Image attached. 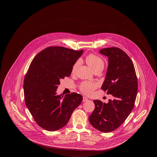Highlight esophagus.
I'll use <instances>...</instances> for the list:
<instances>
[{"instance_id":"34e87169","label":"esophagus","mask_w":157,"mask_h":157,"mask_svg":"<svg viewBox=\"0 0 157 157\" xmlns=\"http://www.w3.org/2000/svg\"><path fill=\"white\" fill-rule=\"evenodd\" d=\"M88 100V98H87L85 97H83L82 101H83V102H85V101H87Z\"/></svg>"}]
</instances>
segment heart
Returning a JSON list of instances; mask_svg holds the SVG:
<instances>
[{
	"instance_id": "heart-1",
	"label": "heart",
	"mask_w": 157,
	"mask_h": 157,
	"mask_svg": "<svg viewBox=\"0 0 157 157\" xmlns=\"http://www.w3.org/2000/svg\"><path fill=\"white\" fill-rule=\"evenodd\" d=\"M85 62L94 72L97 71H102L104 67V61L101 57L94 54H90L85 58ZM79 62H75L74 65L72 72L74 73L78 66ZM97 87V85L92 82H83L79 85V89L82 93L85 95H90Z\"/></svg>"
}]
</instances>
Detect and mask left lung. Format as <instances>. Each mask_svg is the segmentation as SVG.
Here are the masks:
<instances>
[{
  "mask_svg": "<svg viewBox=\"0 0 157 157\" xmlns=\"http://www.w3.org/2000/svg\"><path fill=\"white\" fill-rule=\"evenodd\" d=\"M99 52L108 57V67L101 89L113 97L107 104L94 100L90 124L102 132L117 129L134 108L138 90L134 65L126 53L118 48H104Z\"/></svg>",
  "mask_w": 157,
  "mask_h": 157,
  "instance_id": "8db88e82",
  "label": "left lung"
}]
</instances>
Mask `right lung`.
Masks as SVG:
<instances>
[{"instance_id": "add662e5", "label": "right lung", "mask_w": 157, "mask_h": 157, "mask_svg": "<svg viewBox=\"0 0 157 157\" xmlns=\"http://www.w3.org/2000/svg\"><path fill=\"white\" fill-rule=\"evenodd\" d=\"M83 51L50 46L37 53L30 63L23 82L25 101L37 125L44 129L54 131L65 126L82 101L77 93L63 98L56 91L60 79L70 76Z\"/></svg>"}]
</instances>
